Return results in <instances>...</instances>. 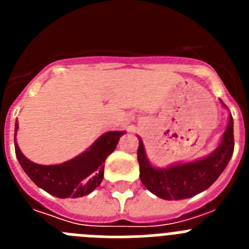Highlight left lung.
<instances>
[{"instance_id": "8db88e82", "label": "left lung", "mask_w": 249, "mask_h": 249, "mask_svg": "<svg viewBox=\"0 0 249 249\" xmlns=\"http://www.w3.org/2000/svg\"><path fill=\"white\" fill-rule=\"evenodd\" d=\"M224 106V103L222 102ZM234 149L233 118L230 114L228 126L219 144L212 155L191 163L175 164L168 168H155L147 160L143 142L140 138L137 160L140 178L149 192L167 201L190 198L212 186L227 167Z\"/></svg>"}]
</instances>
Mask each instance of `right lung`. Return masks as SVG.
Here are the masks:
<instances>
[{
  "mask_svg": "<svg viewBox=\"0 0 249 249\" xmlns=\"http://www.w3.org/2000/svg\"><path fill=\"white\" fill-rule=\"evenodd\" d=\"M18 124H15V151L26 175L50 195L58 198H78L96 190L103 179L106 158L114 151L122 131L107 132L82 155L65 163L43 166L22 155L16 142Z\"/></svg>",
  "mask_w": 249,
  "mask_h": 249,
  "instance_id": "add662e5",
  "label": "right lung"
}]
</instances>
